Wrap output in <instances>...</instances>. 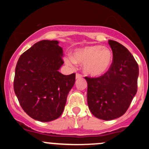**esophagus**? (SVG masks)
<instances>
[{
	"mask_svg": "<svg viewBox=\"0 0 149 149\" xmlns=\"http://www.w3.org/2000/svg\"><path fill=\"white\" fill-rule=\"evenodd\" d=\"M82 75L81 74H80V73H76V79H81V78H82Z\"/></svg>",
	"mask_w": 149,
	"mask_h": 149,
	"instance_id": "34e87169",
	"label": "esophagus"
}]
</instances>
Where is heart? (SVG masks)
I'll return each mask as SVG.
<instances>
[{
    "label": "heart",
    "instance_id": "heart-1",
    "mask_svg": "<svg viewBox=\"0 0 149 149\" xmlns=\"http://www.w3.org/2000/svg\"><path fill=\"white\" fill-rule=\"evenodd\" d=\"M112 62V52L102 45H91L76 49L73 56L65 58V63L74 67L76 63H84V70L92 76H100L109 70Z\"/></svg>",
    "mask_w": 149,
    "mask_h": 149
}]
</instances>
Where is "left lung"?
I'll use <instances>...</instances> for the list:
<instances>
[{
	"label": "left lung",
	"mask_w": 149,
	"mask_h": 149,
	"mask_svg": "<svg viewBox=\"0 0 149 149\" xmlns=\"http://www.w3.org/2000/svg\"><path fill=\"white\" fill-rule=\"evenodd\" d=\"M113 54L109 70L97 78L85 77L88 84L87 102L94 116L104 120L124 115L137 92L139 65L128 49L109 40Z\"/></svg>",
	"instance_id": "1"
}]
</instances>
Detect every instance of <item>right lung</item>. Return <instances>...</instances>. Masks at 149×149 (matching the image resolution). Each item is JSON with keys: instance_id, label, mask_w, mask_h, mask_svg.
<instances>
[{"instance_id": "obj_1", "label": "right lung", "mask_w": 149, "mask_h": 149, "mask_svg": "<svg viewBox=\"0 0 149 149\" xmlns=\"http://www.w3.org/2000/svg\"><path fill=\"white\" fill-rule=\"evenodd\" d=\"M56 40H42L20 56L13 81L14 92L25 112L36 120L49 122L62 115L76 74L58 71L63 48Z\"/></svg>"}]
</instances>
